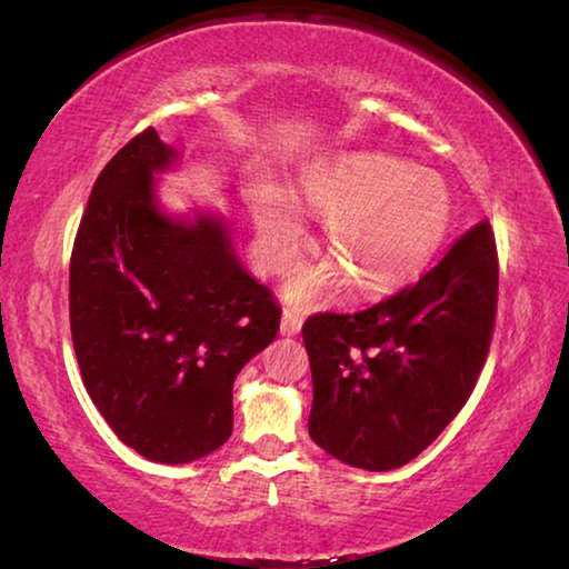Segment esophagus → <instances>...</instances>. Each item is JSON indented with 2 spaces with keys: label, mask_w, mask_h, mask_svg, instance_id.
Returning <instances> with one entry per match:
<instances>
[{
  "label": "esophagus",
  "mask_w": 569,
  "mask_h": 569,
  "mask_svg": "<svg viewBox=\"0 0 569 569\" xmlns=\"http://www.w3.org/2000/svg\"><path fill=\"white\" fill-rule=\"evenodd\" d=\"M301 313H296L293 308H283V321H281V333L283 336H296L298 331H301Z\"/></svg>",
  "instance_id": "obj_1"
}]
</instances>
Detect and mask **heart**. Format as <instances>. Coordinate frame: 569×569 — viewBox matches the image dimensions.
I'll return each mask as SVG.
<instances>
[{
  "instance_id": "b5f03b06",
  "label": "heart",
  "mask_w": 569,
  "mask_h": 569,
  "mask_svg": "<svg viewBox=\"0 0 569 569\" xmlns=\"http://www.w3.org/2000/svg\"><path fill=\"white\" fill-rule=\"evenodd\" d=\"M296 198L323 218L321 246L331 256L288 283V298L303 306L349 281L359 296L401 286L437 253L455 220L447 180L387 152L326 160L306 172ZM253 218L266 263L286 271L306 243L298 210L278 192H263Z\"/></svg>"
}]
</instances>
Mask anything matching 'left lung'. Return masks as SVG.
<instances>
[{"label":"left lung","instance_id":"left-lung-1","mask_svg":"<svg viewBox=\"0 0 569 569\" xmlns=\"http://www.w3.org/2000/svg\"><path fill=\"white\" fill-rule=\"evenodd\" d=\"M497 291V243L485 218L419 281L383 301L356 313L308 316V435L316 445L369 471L419 457L477 387L495 333Z\"/></svg>","mask_w":569,"mask_h":569}]
</instances>
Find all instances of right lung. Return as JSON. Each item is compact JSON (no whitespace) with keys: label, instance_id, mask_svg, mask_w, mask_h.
Masks as SVG:
<instances>
[{"label":"right lung","instance_id":"right-lung-1","mask_svg":"<svg viewBox=\"0 0 569 569\" xmlns=\"http://www.w3.org/2000/svg\"><path fill=\"white\" fill-rule=\"evenodd\" d=\"M172 148L148 128L94 180L70 258V329L94 407L138 455L186 465L233 431V381L281 326L226 226L176 223L152 200Z\"/></svg>","mask_w":569,"mask_h":569}]
</instances>
